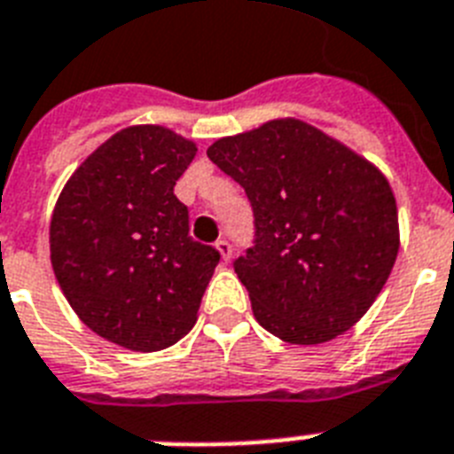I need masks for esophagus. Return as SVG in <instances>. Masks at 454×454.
Wrapping results in <instances>:
<instances>
[{
  "mask_svg": "<svg viewBox=\"0 0 454 454\" xmlns=\"http://www.w3.org/2000/svg\"><path fill=\"white\" fill-rule=\"evenodd\" d=\"M216 249H219V254H221V259L223 261H231V254H233V247H231V242H228L226 238H221V239H216Z\"/></svg>",
  "mask_w": 454,
  "mask_h": 454,
  "instance_id": "esophagus-1",
  "label": "esophagus"
}]
</instances>
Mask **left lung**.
<instances>
[{
  "mask_svg": "<svg viewBox=\"0 0 454 454\" xmlns=\"http://www.w3.org/2000/svg\"><path fill=\"white\" fill-rule=\"evenodd\" d=\"M207 156L252 202L254 247L233 268L256 322L294 345L352 329L399 254L396 200L380 169L296 119L219 139Z\"/></svg>",
  "mask_w": 454,
  "mask_h": 454,
  "instance_id": "left-lung-1",
  "label": "left lung"
}]
</instances>
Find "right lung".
Wrapping results in <instances>:
<instances>
[{
	"label": "right lung",
	"mask_w": 454,
	"mask_h": 454,
	"mask_svg": "<svg viewBox=\"0 0 454 454\" xmlns=\"http://www.w3.org/2000/svg\"><path fill=\"white\" fill-rule=\"evenodd\" d=\"M195 144L160 125L116 132L83 160L51 219V263L88 329L135 352L189 333L221 254L189 235L175 195Z\"/></svg>",
	"instance_id": "1"
}]
</instances>
